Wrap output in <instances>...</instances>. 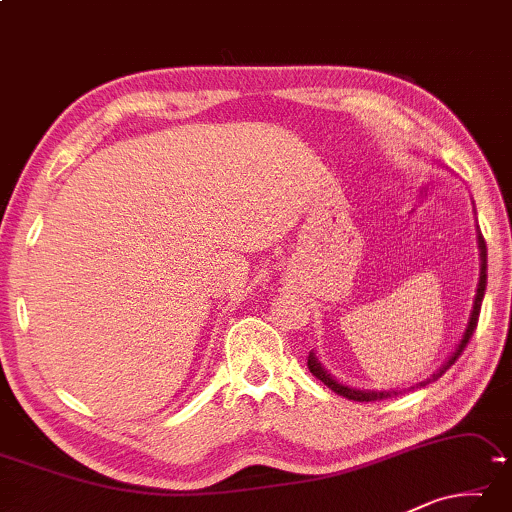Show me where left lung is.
I'll list each match as a JSON object with an SVG mask.
<instances>
[{"instance_id":"1","label":"left lung","mask_w":512,"mask_h":512,"mask_svg":"<svg viewBox=\"0 0 512 512\" xmlns=\"http://www.w3.org/2000/svg\"><path fill=\"white\" fill-rule=\"evenodd\" d=\"M476 243H478V255H481V264H478V282H476V294H474V303H472V310H469V319H467V326H465V332H462L460 342L456 344V351H453L449 355V360H446L440 369H437L431 378L421 380V383H417L415 387L410 389H417V387H426L428 383H433V380H437L442 376V373L451 367L453 362H456L460 358V353L465 351V346L469 342V337L474 335V328H476V321H478V312H481V303H483V296H485V285H488V248H485V239L481 230H478L476 225ZM307 369L312 371V376H316L321 380L323 385L330 387L332 392L339 394V396H346L348 401H383V399H389V396H396L401 394L403 389H385V392H376V389H355L351 385H344L339 383V380L335 376H330L326 367H321L319 358H316V353L312 351L310 358H307Z\"/></svg>"}]
</instances>
